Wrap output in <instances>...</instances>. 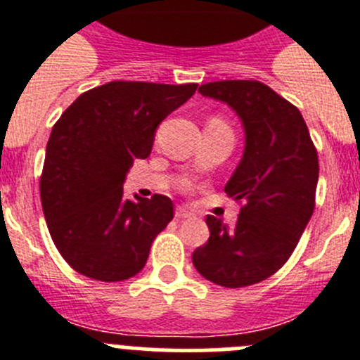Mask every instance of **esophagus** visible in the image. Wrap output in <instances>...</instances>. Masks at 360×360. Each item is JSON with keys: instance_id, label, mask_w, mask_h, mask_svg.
<instances>
[{"instance_id": "34e87169", "label": "esophagus", "mask_w": 360, "mask_h": 360, "mask_svg": "<svg viewBox=\"0 0 360 360\" xmlns=\"http://www.w3.org/2000/svg\"><path fill=\"white\" fill-rule=\"evenodd\" d=\"M174 216H176L178 219H186V218H193V212L191 211H187V209H184V207H176V211H174Z\"/></svg>"}]
</instances>
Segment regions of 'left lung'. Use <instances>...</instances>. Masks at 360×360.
I'll list each match as a JSON object with an SVG mask.
<instances>
[{"label": "left lung", "instance_id": "obj_1", "mask_svg": "<svg viewBox=\"0 0 360 360\" xmlns=\"http://www.w3.org/2000/svg\"><path fill=\"white\" fill-rule=\"evenodd\" d=\"M198 91L236 111L245 151L225 186L241 203L236 225L209 214L211 236L193 252V265L219 287H249L287 263L310 221L319 178L317 149L301 111L263 82L216 81Z\"/></svg>", "mask_w": 360, "mask_h": 360}]
</instances>
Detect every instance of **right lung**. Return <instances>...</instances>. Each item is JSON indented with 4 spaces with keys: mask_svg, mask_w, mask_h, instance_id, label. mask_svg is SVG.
I'll return each instance as SVG.
<instances>
[{
    "mask_svg": "<svg viewBox=\"0 0 360 360\" xmlns=\"http://www.w3.org/2000/svg\"><path fill=\"white\" fill-rule=\"evenodd\" d=\"M198 84L111 81L79 95L53 124L39 191L50 236L86 278L115 283L144 269L158 232L173 219L164 195L124 198L136 158H148L158 124Z\"/></svg>",
    "mask_w": 360,
    "mask_h": 360,
    "instance_id": "1",
    "label": "right lung"
}]
</instances>
